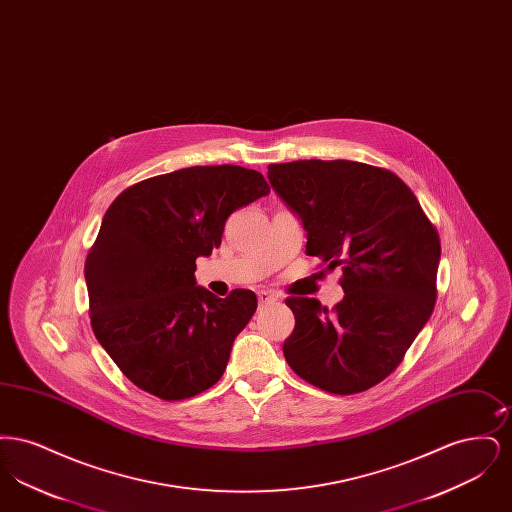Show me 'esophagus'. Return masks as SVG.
<instances>
[{
	"label": "esophagus",
	"mask_w": 512,
	"mask_h": 512,
	"mask_svg": "<svg viewBox=\"0 0 512 512\" xmlns=\"http://www.w3.org/2000/svg\"><path fill=\"white\" fill-rule=\"evenodd\" d=\"M257 299H259V307H265V305L276 301V295L268 290H261V292H257Z\"/></svg>",
	"instance_id": "esophagus-1"
}]
</instances>
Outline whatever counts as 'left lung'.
Instances as JSON below:
<instances>
[{"label":"left lung","mask_w":512,"mask_h":512,"mask_svg":"<svg viewBox=\"0 0 512 512\" xmlns=\"http://www.w3.org/2000/svg\"><path fill=\"white\" fill-rule=\"evenodd\" d=\"M274 192L299 217L305 253L341 265L343 299L288 297L295 328L284 341L293 372L320 390L351 395L390 376L436 303L441 245L411 188L355 161L268 165Z\"/></svg>","instance_id":"8db88e82"}]
</instances>
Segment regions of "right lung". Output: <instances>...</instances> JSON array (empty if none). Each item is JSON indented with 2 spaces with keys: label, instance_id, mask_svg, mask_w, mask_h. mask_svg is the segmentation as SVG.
Returning a JSON list of instances; mask_svg holds the SVG:
<instances>
[{
  "label": "right lung",
  "instance_id": "right-lung-1",
  "mask_svg": "<svg viewBox=\"0 0 512 512\" xmlns=\"http://www.w3.org/2000/svg\"><path fill=\"white\" fill-rule=\"evenodd\" d=\"M268 194L261 172L217 165L147 178L111 203L84 278L94 334L134 386L178 401L219 382L257 297L197 286L195 259L219 247L236 209Z\"/></svg>",
  "mask_w": 512,
  "mask_h": 512
}]
</instances>
